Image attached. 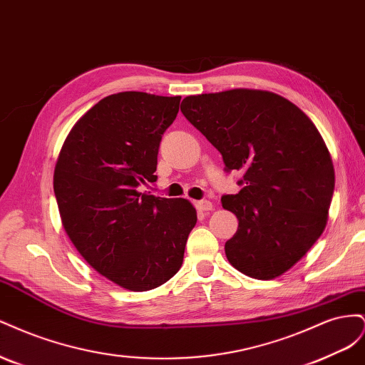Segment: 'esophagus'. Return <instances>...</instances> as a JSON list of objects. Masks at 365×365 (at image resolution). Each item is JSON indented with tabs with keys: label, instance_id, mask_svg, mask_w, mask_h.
Listing matches in <instances>:
<instances>
[{
	"label": "esophagus",
	"instance_id": "1",
	"mask_svg": "<svg viewBox=\"0 0 365 365\" xmlns=\"http://www.w3.org/2000/svg\"><path fill=\"white\" fill-rule=\"evenodd\" d=\"M195 207H196L197 212H210V210H213V204L207 201V200L195 201Z\"/></svg>",
	"mask_w": 365,
	"mask_h": 365
}]
</instances>
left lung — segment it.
Wrapping results in <instances>:
<instances>
[{"label": "left lung", "mask_w": 365, "mask_h": 365, "mask_svg": "<svg viewBox=\"0 0 365 365\" xmlns=\"http://www.w3.org/2000/svg\"><path fill=\"white\" fill-rule=\"evenodd\" d=\"M181 111L239 170L242 190L222 196L239 220L227 240L228 262L252 279L271 280L311 250L327 224L335 187L330 152L300 108L262 90L185 97Z\"/></svg>", "instance_id": "left-lung-1"}]
</instances>
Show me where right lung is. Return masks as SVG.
Instances as JSON below:
<instances>
[{
	"instance_id": "right-lung-1",
	"label": "right lung",
	"mask_w": 365,
	"mask_h": 365,
	"mask_svg": "<svg viewBox=\"0 0 365 365\" xmlns=\"http://www.w3.org/2000/svg\"><path fill=\"white\" fill-rule=\"evenodd\" d=\"M180 96L111 94L86 111L65 138L53 175L65 233L108 280L134 292L158 288L180 271L195 207L141 193L155 182L161 135Z\"/></svg>"
}]
</instances>
